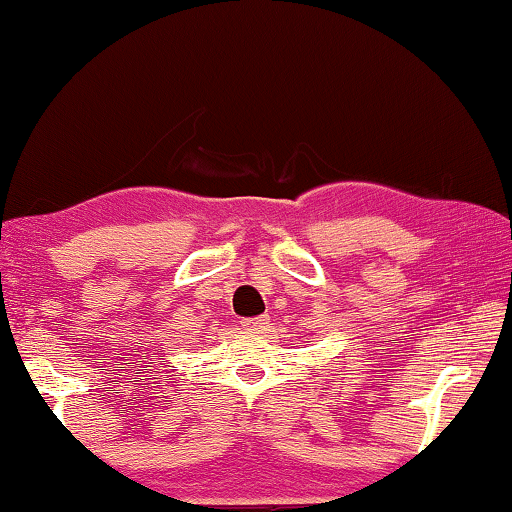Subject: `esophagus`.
I'll use <instances>...</instances> for the list:
<instances>
[{
	"instance_id": "1",
	"label": "esophagus",
	"mask_w": 512,
	"mask_h": 512,
	"mask_svg": "<svg viewBox=\"0 0 512 512\" xmlns=\"http://www.w3.org/2000/svg\"><path fill=\"white\" fill-rule=\"evenodd\" d=\"M240 325L245 327L247 332H263V329H267V325H270V318H267V316L245 318V320H240Z\"/></svg>"
}]
</instances>
